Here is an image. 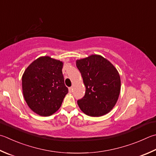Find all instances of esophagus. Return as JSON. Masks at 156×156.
Here are the masks:
<instances>
[{
  "instance_id": "1",
  "label": "esophagus",
  "mask_w": 156,
  "mask_h": 156,
  "mask_svg": "<svg viewBox=\"0 0 156 156\" xmlns=\"http://www.w3.org/2000/svg\"><path fill=\"white\" fill-rule=\"evenodd\" d=\"M69 92H70V93H71V92H73V87H69Z\"/></svg>"
}]
</instances>
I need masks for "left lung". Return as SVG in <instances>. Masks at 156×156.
Segmentation results:
<instances>
[{
    "label": "left lung",
    "mask_w": 156,
    "mask_h": 156,
    "mask_svg": "<svg viewBox=\"0 0 156 156\" xmlns=\"http://www.w3.org/2000/svg\"><path fill=\"white\" fill-rule=\"evenodd\" d=\"M86 86L85 96L77 101L87 115L100 117L112 110L118 100L121 80L117 70L100 55H91L76 61Z\"/></svg>",
    "instance_id": "8db88e82"
}]
</instances>
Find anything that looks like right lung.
<instances>
[{
  "label": "right lung",
  "mask_w": 156,
  "mask_h": 156,
  "mask_svg": "<svg viewBox=\"0 0 156 156\" xmlns=\"http://www.w3.org/2000/svg\"><path fill=\"white\" fill-rule=\"evenodd\" d=\"M63 62L49 56L32 62L22 75V92L28 106L41 116L59 109L69 90L64 84Z\"/></svg>",
  "instance_id": "add662e5"
}]
</instances>
